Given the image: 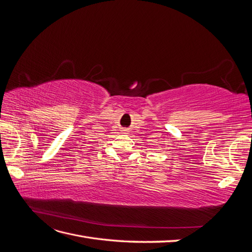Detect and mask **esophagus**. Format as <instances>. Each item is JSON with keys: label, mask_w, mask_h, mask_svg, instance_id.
I'll return each mask as SVG.
<instances>
[{"label": "esophagus", "mask_w": 252, "mask_h": 252, "mask_svg": "<svg viewBox=\"0 0 252 252\" xmlns=\"http://www.w3.org/2000/svg\"><path fill=\"white\" fill-rule=\"evenodd\" d=\"M124 132H127V129H124V130H123Z\"/></svg>", "instance_id": "obj_1"}]
</instances>
